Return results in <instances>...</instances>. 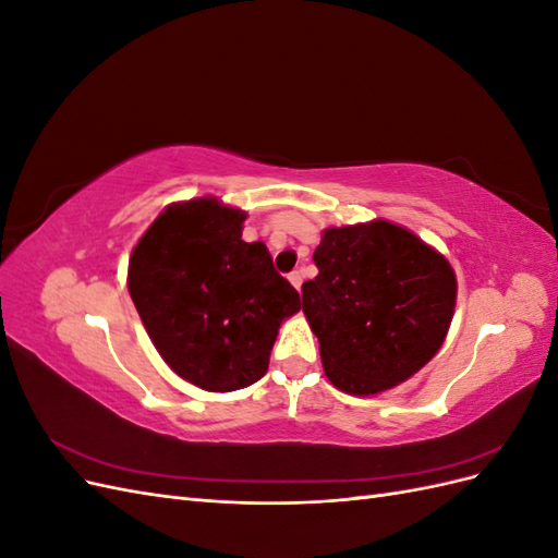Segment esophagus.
I'll list each match as a JSON object with an SVG mask.
<instances>
[{
    "label": "esophagus",
    "mask_w": 558,
    "mask_h": 558,
    "mask_svg": "<svg viewBox=\"0 0 558 558\" xmlns=\"http://www.w3.org/2000/svg\"><path fill=\"white\" fill-rule=\"evenodd\" d=\"M289 281L300 291V286H302V272H300V269H295V272L289 275Z\"/></svg>",
    "instance_id": "esophagus-1"
}]
</instances>
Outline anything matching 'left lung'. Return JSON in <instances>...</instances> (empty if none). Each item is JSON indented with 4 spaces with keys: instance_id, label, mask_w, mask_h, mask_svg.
<instances>
[{
    "instance_id": "obj_1",
    "label": "left lung",
    "mask_w": 558,
    "mask_h": 558,
    "mask_svg": "<svg viewBox=\"0 0 558 558\" xmlns=\"http://www.w3.org/2000/svg\"><path fill=\"white\" fill-rule=\"evenodd\" d=\"M318 275L302 283V312L318 337L330 384L379 396L416 375L449 332L456 283L440 251L384 218L326 228Z\"/></svg>"
}]
</instances>
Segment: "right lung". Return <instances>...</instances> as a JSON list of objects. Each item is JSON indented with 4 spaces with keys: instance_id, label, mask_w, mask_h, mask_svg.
<instances>
[{
    "instance_id": "obj_1",
    "label": "right lung",
    "mask_w": 558,
    "mask_h": 558,
    "mask_svg": "<svg viewBox=\"0 0 558 558\" xmlns=\"http://www.w3.org/2000/svg\"><path fill=\"white\" fill-rule=\"evenodd\" d=\"M246 211L205 195L165 207L128 265V291L162 361L211 393L258 381L300 295L263 242H244Z\"/></svg>"
}]
</instances>
